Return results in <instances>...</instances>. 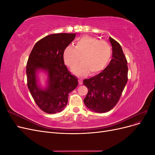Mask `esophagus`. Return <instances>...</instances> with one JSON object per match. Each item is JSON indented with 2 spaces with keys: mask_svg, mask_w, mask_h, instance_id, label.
Listing matches in <instances>:
<instances>
[{
  "mask_svg": "<svg viewBox=\"0 0 155 155\" xmlns=\"http://www.w3.org/2000/svg\"><path fill=\"white\" fill-rule=\"evenodd\" d=\"M78 81H79V85H82V83H83V79L79 78Z\"/></svg>",
  "mask_w": 155,
  "mask_h": 155,
  "instance_id": "1",
  "label": "esophagus"
}]
</instances>
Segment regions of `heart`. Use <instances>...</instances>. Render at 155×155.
Returning a JSON list of instances; mask_svg holds the SVG:
<instances>
[{"label": "heart", "mask_w": 155, "mask_h": 155, "mask_svg": "<svg viewBox=\"0 0 155 155\" xmlns=\"http://www.w3.org/2000/svg\"><path fill=\"white\" fill-rule=\"evenodd\" d=\"M112 48L106 41L95 37L84 36L79 39L75 47L67 46L63 51L64 61L68 67L76 66L81 58V63L73 71L79 76H85L90 72L95 75L104 70L110 62Z\"/></svg>", "instance_id": "obj_1"}]
</instances>
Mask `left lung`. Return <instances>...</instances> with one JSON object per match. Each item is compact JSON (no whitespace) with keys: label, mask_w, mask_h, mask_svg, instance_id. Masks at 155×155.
<instances>
[{"label":"left lung","mask_w":155,"mask_h":155,"mask_svg":"<svg viewBox=\"0 0 155 155\" xmlns=\"http://www.w3.org/2000/svg\"><path fill=\"white\" fill-rule=\"evenodd\" d=\"M109 40L112 48L110 62L101 72L83 81L88 88L84 104L100 113L110 110L118 104L128 80L127 61L122 48L112 37Z\"/></svg>","instance_id":"obj_1"}]
</instances>
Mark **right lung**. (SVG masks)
Here are the masks:
<instances>
[{
	"label": "right lung",
	"instance_id": "right-lung-1",
	"mask_svg": "<svg viewBox=\"0 0 155 155\" xmlns=\"http://www.w3.org/2000/svg\"><path fill=\"white\" fill-rule=\"evenodd\" d=\"M75 37V34L67 33L46 36L35 43L28 59V87L37 105L48 114L61 112L67 105L68 94L78 85L63 59L64 50ZM39 69L48 74V87L44 90L37 85L36 72Z\"/></svg>",
	"mask_w": 155,
	"mask_h": 155
}]
</instances>
